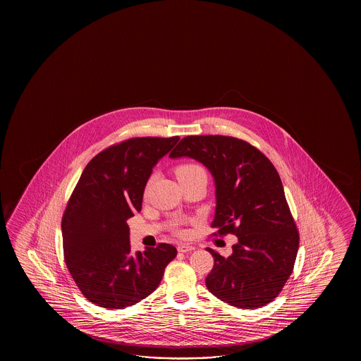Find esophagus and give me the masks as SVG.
Listing matches in <instances>:
<instances>
[{"label":"esophagus","mask_w":361,"mask_h":361,"mask_svg":"<svg viewBox=\"0 0 361 361\" xmlns=\"http://www.w3.org/2000/svg\"><path fill=\"white\" fill-rule=\"evenodd\" d=\"M192 250H195V247L190 245V244H179V245H178V252H179V253H190Z\"/></svg>","instance_id":"34e87169"}]
</instances>
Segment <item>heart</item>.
<instances>
[{
  "label": "heart",
  "instance_id": "obj_1",
  "mask_svg": "<svg viewBox=\"0 0 361 361\" xmlns=\"http://www.w3.org/2000/svg\"><path fill=\"white\" fill-rule=\"evenodd\" d=\"M197 173H204V170L201 169L197 165H193V164H184V165L178 166L177 170H176L178 180L183 179V178L191 177V176L197 174Z\"/></svg>",
  "mask_w": 361,
  "mask_h": 361
}]
</instances>
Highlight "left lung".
Wrapping results in <instances>:
<instances>
[{
	"mask_svg": "<svg viewBox=\"0 0 361 361\" xmlns=\"http://www.w3.org/2000/svg\"><path fill=\"white\" fill-rule=\"evenodd\" d=\"M170 159L201 162L214 179L215 214L219 235L238 243L224 258H214L207 288L216 298L238 308H259L275 300L292 275L300 235L272 162L241 139L191 135L182 139Z\"/></svg>",
	"mask_w": 361,
	"mask_h": 361,
	"instance_id": "8db88e82",
	"label": "left lung"
}]
</instances>
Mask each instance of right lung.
Here are the masks:
<instances>
[{"label":"right lung","mask_w":361,"mask_h":361,"mask_svg":"<svg viewBox=\"0 0 361 361\" xmlns=\"http://www.w3.org/2000/svg\"><path fill=\"white\" fill-rule=\"evenodd\" d=\"M179 137L133 138L86 165L61 219L64 261L85 298L117 310L145 300L177 257L170 244L131 253L126 221L140 212L154 165Z\"/></svg>","instance_id":"add662e5"}]
</instances>
